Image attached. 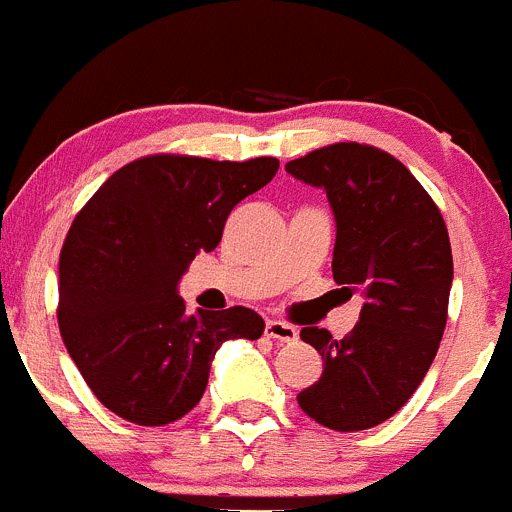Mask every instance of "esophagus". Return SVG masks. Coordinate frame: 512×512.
<instances>
[{
  "label": "esophagus",
  "instance_id": "esophagus-1",
  "mask_svg": "<svg viewBox=\"0 0 512 512\" xmlns=\"http://www.w3.org/2000/svg\"><path fill=\"white\" fill-rule=\"evenodd\" d=\"M266 337H271L274 342H296L299 332H296V326L274 319V321H266Z\"/></svg>",
  "mask_w": 512,
  "mask_h": 512
}]
</instances>
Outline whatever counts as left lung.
<instances>
[{"label": "left lung", "instance_id": "8db88e82", "mask_svg": "<svg viewBox=\"0 0 512 512\" xmlns=\"http://www.w3.org/2000/svg\"><path fill=\"white\" fill-rule=\"evenodd\" d=\"M286 170L326 191L337 218L334 281L364 296L349 337L301 329L324 372L296 402L329 430H369L405 407L440 349L452 286L445 218L420 180L374 145H324Z\"/></svg>", "mask_w": 512, "mask_h": 512}]
</instances>
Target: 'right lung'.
<instances>
[{
	"instance_id": "obj_1",
	"label": "right lung",
	"mask_w": 512,
	"mask_h": 512,
	"mask_svg": "<svg viewBox=\"0 0 512 512\" xmlns=\"http://www.w3.org/2000/svg\"><path fill=\"white\" fill-rule=\"evenodd\" d=\"M276 170L269 155H145L115 170L77 213L60 253L57 321L107 410L133 425H170L201 402L223 342L264 334V319L246 306L186 314L175 286L198 251L218 246L233 206Z\"/></svg>"
}]
</instances>
